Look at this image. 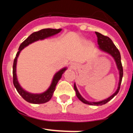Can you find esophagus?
Masks as SVG:
<instances>
[{
  "mask_svg": "<svg viewBox=\"0 0 133 133\" xmlns=\"http://www.w3.org/2000/svg\"><path fill=\"white\" fill-rule=\"evenodd\" d=\"M71 67L75 68V64H71Z\"/></svg>",
  "mask_w": 133,
  "mask_h": 133,
  "instance_id": "esophagus-1",
  "label": "esophagus"
}]
</instances>
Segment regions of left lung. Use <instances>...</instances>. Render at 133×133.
Instances as JSON below:
<instances>
[{"mask_svg": "<svg viewBox=\"0 0 133 133\" xmlns=\"http://www.w3.org/2000/svg\"><path fill=\"white\" fill-rule=\"evenodd\" d=\"M95 33L97 35V38H98V49L100 50L102 52H106V53L109 54V55L112 56L113 58L114 61H115L116 65H117V68L118 70V74H119V81H118V87L117 89L116 90L115 92L112 94L111 96L108 97L107 98L100 101L97 102H92V101H87L85 98H83L80 92H78V89H77L76 84H74V89H75V92H76V95L78 97V99L81 101V102H83V103L87 104H89V105H95V106H101L103 104H106L109 101H110V100L112 99L115 96L117 95L120 90V87H121V84L122 78H123V66H122V63H121V54L120 52L118 51V49L116 47V46L114 44L112 40L110 39L109 37L106 36H104L102 34L99 33L98 32H95Z\"/></svg>", "mask_w": 133, "mask_h": 133, "instance_id": "1", "label": "left lung"}]
</instances>
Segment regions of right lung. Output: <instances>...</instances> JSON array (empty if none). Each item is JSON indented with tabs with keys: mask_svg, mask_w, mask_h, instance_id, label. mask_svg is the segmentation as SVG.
I'll return each instance as SVG.
<instances>
[{
	"mask_svg": "<svg viewBox=\"0 0 133 133\" xmlns=\"http://www.w3.org/2000/svg\"><path fill=\"white\" fill-rule=\"evenodd\" d=\"M61 30H62V29H44L38 32H35L33 33H32L25 41H23L20 45L19 48H18V51L16 53V57L14 60L13 67H12V69H13V70H12L13 84L15 87L16 88V90H17V92L19 93L21 97L25 100L26 101L29 102L30 103H32V104H43V103H45L46 102L49 101L52 98V95L55 92L56 84L59 81V80L61 78L62 75L64 73V71L67 69V67L66 66V67L61 69V70H59L58 72H56L55 74L50 87L44 92H42V93H31V92H29L26 90H24L21 87V84L18 83V78H17L16 64H17V59H18V57L19 56L20 53H21V50L25 47H26L27 46H29V44L35 43L36 41H42V40L49 38L50 36H52L54 35H56V34L59 33Z\"/></svg>",
	"mask_w": 133,
	"mask_h": 133,
	"instance_id": "1",
	"label": "right lung"
}]
</instances>
